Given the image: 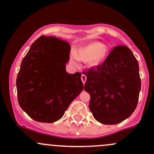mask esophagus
<instances>
[{"instance_id":"1","label":"esophagus","mask_w":154,"mask_h":154,"mask_svg":"<svg viewBox=\"0 0 154 154\" xmlns=\"http://www.w3.org/2000/svg\"><path fill=\"white\" fill-rule=\"evenodd\" d=\"M81 79H82L83 84H85V82H86V80H87V76L85 75H84V74H82V76H81Z\"/></svg>"}]
</instances>
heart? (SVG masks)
Segmentation results:
<instances>
[{
    "instance_id": "1",
    "label": "heart",
    "mask_w": 154,
    "mask_h": 154,
    "mask_svg": "<svg viewBox=\"0 0 154 154\" xmlns=\"http://www.w3.org/2000/svg\"><path fill=\"white\" fill-rule=\"evenodd\" d=\"M109 53V48L106 44L98 41H92L81 45L74 52L77 60L86 62L90 68L100 66L106 60Z\"/></svg>"
}]
</instances>
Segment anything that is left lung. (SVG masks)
<instances>
[{"instance_id": "1", "label": "left lung", "mask_w": 154, "mask_h": 154, "mask_svg": "<svg viewBox=\"0 0 154 154\" xmlns=\"http://www.w3.org/2000/svg\"><path fill=\"white\" fill-rule=\"evenodd\" d=\"M83 73L87 76L85 91L91 96L89 109L97 121L113 125L133 113L141 79L138 63L128 47L116 46L103 64Z\"/></svg>"}]
</instances>
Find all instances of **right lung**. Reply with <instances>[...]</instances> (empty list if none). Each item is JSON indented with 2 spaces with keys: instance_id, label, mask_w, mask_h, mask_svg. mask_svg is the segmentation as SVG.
<instances>
[{
  "instance_id": "right-lung-1",
  "label": "right lung",
  "mask_w": 154,
  "mask_h": 154,
  "mask_svg": "<svg viewBox=\"0 0 154 154\" xmlns=\"http://www.w3.org/2000/svg\"><path fill=\"white\" fill-rule=\"evenodd\" d=\"M70 48L67 42L42 35L22 60L16 79L18 101L34 121H58L84 89L80 72L66 71Z\"/></svg>"
}]
</instances>
